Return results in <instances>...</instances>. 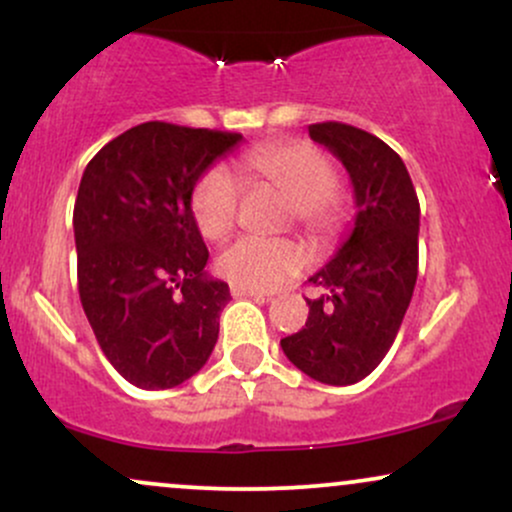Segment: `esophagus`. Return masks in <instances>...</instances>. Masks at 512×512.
Returning <instances> with one entry per match:
<instances>
[{
  "label": "esophagus",
  "mask_w": 512,
  "mask_h": 512,
  "mask_svg": "<svg viewBox=\"0 0 512 512\" xmlns=\"http://www.w3.org/2000/svg\"><path fill=\"white\" fill-rule=\"evenodd\" d=\"M231 296L233 298H269V293L264 291H255V289H248V286H238V284H231Z\"/></svg>",
  "instance_id": "obj_1"
}]
</instances>
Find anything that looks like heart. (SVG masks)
Here are the masks:
<instances>
[{
    "label": "heart",
    "instance_id": "b5f03b06",
    "mask_svg": "<svg viewBox=\"0 0 512 512\" xmlns=\"http://www.w3.org/2000/svg\"><path fill=\"white\" fill-rule=\"evenodd\" d=\"M240 178L250 185L267 182L293 202V214L310 236H327L337 223L339 175L332 161L308 142L257 146L240 158ZM240 180L226 166H211L192 190V219L207 240H221L238 219ZM231 284L272 291L305 267V252L284 238L243 236L221 250L216 260Z\"/></svg>",
    "mask_w": 512,
    "mask_h": 512
}]
</instances>
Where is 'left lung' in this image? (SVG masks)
Returning a JSON list of instances; mask_svg holds the SVG:
<instances>
[{
    "mask_svg": "<svg viewBox=\"0 0 512 512\" xmlns=\"http://www.w3.org/2000/svg\"><path fill=\"white\" fill-rule=\"evenodd\" d=\"M310 139L342 161L354 187L349 236L320 272L301 332L281 339L289 361L325 385H354L378 368L411 303L419 274V199L407 166L383 139L317 122Z\"/></svg>",
    "mask_w": 512,
    "mask_h": 512,
    "instance_id": "1",
    "label": "left lung"
}]
</instances>
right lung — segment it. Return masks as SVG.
<instances>
[{
	"mask_svg": "<svg viewBox=\"0 0 512 512\" xmlns=\"http://www.w3.org/2000/svg\"><path fill=\"white\" fill-rule=\"evenodd\" d=\"M243 134L144 122L91 158L74 204L76 274L105 358L127 383L168 390L202 370L231 301L207 274L192 190Z\"/></svg>",
	"mask_w": 512,
	"mask_h": 512,
	"instance_id": "1",
	"label": "right lung"
}]
</instances>
